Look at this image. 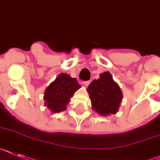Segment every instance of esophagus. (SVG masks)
<instances>
[{
	"mask_svg": "<svg viewBox=\"0 0 160 160\" xmlns=\"http://www.w3.org/2000/svg\"><path fill=\"white\" fill-rule=\"evenodd\" d=\"M83 84H84V85H85L86 87H87V86H88V85H89V84H90V81H88H88H84V83H83Z\"/></svg>",
	"mask_w": 160,
	"mask_h": 160,
	"instance_id": "34e87169",
	"label": "esophagus"
}]
</instances>
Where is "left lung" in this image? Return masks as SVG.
Wrapping results in <instances>:
<instances>
[{
	"label": "left lung",
	"mask_w": 160,
	"mask_h": 160,
	"mask_svg": "<svg viewBox=\"0 0 160 160\" xmlns=\"http://www.w3.org/2000/svg\"><path fill=\"white\" fill-rule=\"evenodd\" d=\"M87 91L92 109L97 113L107 116L118 112L122 100V92L109 72H103L99 79L92 80Z\"/></svg>",
	"instance_id": "left-lung-1"
}]
</instances>
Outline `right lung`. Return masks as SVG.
Masks as SVG:
<instances>
[{
	"instance_id": "1",
	"label": "right lung",
	"mask_w": 160,
	"mask_h": 160,
	"mask_svg": "<svg viewBox=\"0 0 160 160\" xmlns=\"http://www.w3.org/2000/svg\"><path fill=\"white\" fill-rule=\"evenodd\" d=\"M81 86L76 78L68 74L60 73L56 79L46 88L44 92L45 106L52 113H59L67 109L71 97H73Z\"/></svg>"
}]
</instances>
